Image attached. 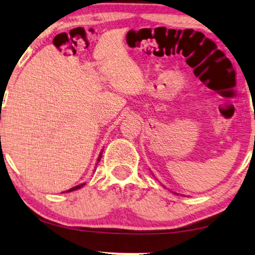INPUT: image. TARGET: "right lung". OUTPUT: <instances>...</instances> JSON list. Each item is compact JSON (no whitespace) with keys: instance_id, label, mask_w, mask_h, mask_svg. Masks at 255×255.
<instances>
[{"instance_id":"add662e5","label":"right lung","mask_w":255,"mask_h":255,"mask_svg":"<svg viewBox=\"0 0 255 255\" xmlns=\"http://www.w3.org/2000/svg\"><path fill=\"white\" fill-rule=\"evenodd\" d=\"M100 158H101V156H100ZM99 160H100V159H99ZM83 184H85V183H83ZM83 184H79V186H76V187H73V188H71V189H69V190H67V193H68V191H73V190L80 189V188H81V187L83 186Z\"/></svg>"}]
</instances>
